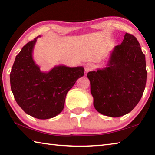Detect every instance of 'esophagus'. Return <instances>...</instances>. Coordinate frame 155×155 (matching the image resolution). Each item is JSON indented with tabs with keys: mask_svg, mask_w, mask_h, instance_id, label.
I'll use <instances>...</instances> for the list:
<instances>
[{
	"mask_svg": "<svg viewBox=\"0 0 155 155\" xmlns=\"http://www.w3.org/2000/svg\"><path fill=\"white\" fill-rule=\"evenodd\" d=\"M94 65L92 64H90V63H89V64L85 65V72L86 73L90 72V71H91V70L94 69Z\"/></svg>",
	"mask_w": 155,
	"mask_h": 155,
	"instance_id": "obj_1",
	"label": "esophagus"
}]
</instances>
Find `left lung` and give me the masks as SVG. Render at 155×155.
<instances>
[{
    "label": "left lung",
    "instance_id": "1",
    "mask_svg": "<svg viewBox=\"0 0 155 155\" xmlns=\"http://www.w3.org/2000/svg\"><path fill=\"white\" fill-rule=\"evenodd\" d=\"M146 67L137 38L126 33L121 44L111 52L106 66L87 74L96 111L113 117L132 111L145 90Z\"/></svg>",
    "mask_w": 155,
    "mask_h": 155
}]
</instances>
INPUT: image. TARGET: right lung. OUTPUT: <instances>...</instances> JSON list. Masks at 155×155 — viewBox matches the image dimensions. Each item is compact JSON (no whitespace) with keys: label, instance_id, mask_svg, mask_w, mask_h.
Wrapping results in <instances>:
<instances>
[{"label":"right lung","instance_id":"right-lung-1","mask_svg":"<svg viewBox=\"0 0 155 155\" xmlns=\"http://www.w3.org/2000/svg\"><path fill=\"white\" fill-rule=\"evenodd\" d=\"M39 37L23 46L15 57L10 83L21 109L33 117L46 120L63 111L67 93L84 75V68L59 65L49 72H41L33 58L34 46Z\"/></svg>","mask_w":155,"mask_h":155}]
</instances>
